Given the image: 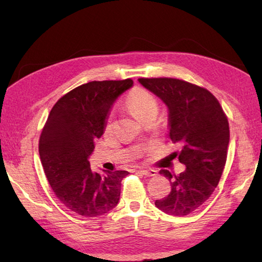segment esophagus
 I'll return each instance as SVG.
<instances>
[{
	"mask_svg": "<svg viewBox=\"0 0 262 262\" xmlns=\"http://www.w3.org/2000/svg\"><path fill=\"white\" fill-rule=\"evenodd\" d=\"M140 172L145 177H155L157 174V171L151 170V168H149V170H148V168H141Z\"/></svg>",
	"mask_w": 262,
	"mask_h": 262,
	"instance_id": "1",
	"label": "esophagus"
}]
</instances>
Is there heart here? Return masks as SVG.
Returning <instances> with one entry per match:
<instances>
[{
  "label": "heart",
  "mask_w": 262,
  "mask_h": 262,
  "mask_svg": "<svg viewBox=\"0 0 262 262\" xmlns=\"http://www.w3.org/2000/svg\"><path fill=\"white\" fill-rule=\"evenodd\" d=\"M128 105H129L130 110L140 120L145 114L158 111V103L156 98L150 92L142 88H136L130 92V95L128 96ZM105 127L106 129H110L112 127V114L108 115Z\"/></svg>",
  "instance_id": "obj_1"
}]
</instances>
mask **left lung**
I'll list each match as a JSON object with an SVG mask.
<instances>
[{"mask_svg":"<svg viewBox=\"0 0 262 262\" xmlns=\"http://www.w3.org/2000/svg\"><path fill=\"white\" fill-rule=\"evenodd\" d=\"M139 82L167 106L168 136L183 145L173 156L186 166L178 176L161 170L170 180L171 192L155 205L168 215H188L210 198L220 183L230 141L228 118L205 88L168 77Z\"/></svg>","mask_w":262,"mask_h":262,"instance_id":"1","label":"left lung"}]
</instances>
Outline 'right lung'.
Here are the masks:
<instances>
[{"mask_svg":"<svg viewBox=\"0 0 262 262\" xmlns=\"http://www.w3.org/2000/svg\"><path fill=\"white\" fill-rule=\"evenodd\" d=\"M133 86L122 81H94L75 88L53 106L39 140V156L53 192L84 217L104 215L118 205L127 171L94 172L89 156L103 135L115 99Z\"/></svg>","mask_w":262,"mask_h":262,"instance_id":"1","label":"right lung"}]
</instances>
